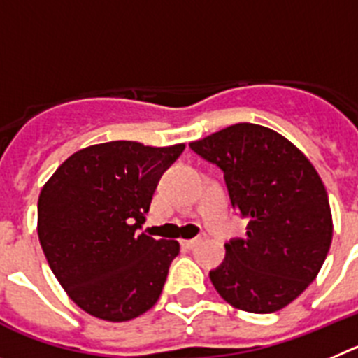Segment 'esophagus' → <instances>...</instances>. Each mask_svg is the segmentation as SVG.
<instances>
[{"instance_id":"esophagus-1","label":"esophagus","mask_w":358,"mask_h":358,"mask_svg":"<svg viewBox=\"0 0 358 358\" xmlns=\"http://www.w3.org/2000/svg\"><path fill=\"white\" fill-rule=\"evenodd\" d=\"M205 239L203 235H199V237H196V239H189V241H182V246L187 248V250H192V248L196 246V244H199L201 241Z\"/></svg>"}]
</instances>
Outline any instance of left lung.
<instances>
[{
	"mask_svg": "<svg viewBox=\"0 0 358 358\" xmlns=\"http://www.w3.org/2000/svg\"><path fill=\"white\" fill-rule=\"evenodd\" d=\"M189 146L221 167L246 237L224 244L210 282L231 307L271 314L315 280L334 235L327 189L310 160L278 131L237 123Z\"/></svg>",
	"mask_w": 358,
	"mask_h": 358,
	"instance_id": "obj_1",
	"label": "left lung"
}]
</instances>
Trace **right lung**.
<instances>
[{
    "instance_id": "1",
    "label": "right lung",
    "mask_w": 358,
    "mask_h": 358,
    "mask_svg": "<svg viewBox=\"0 0 358 358\" xmlns=\"http://www.w3.org/2000/svg\"><path fill=\"white\" fill-rule=\"evenodd\" d=\"M185 144L112 141L76 151L44 183L37 234L51 271L87 314L123 323L160 298L178 241L137 234L160 175Z\"/></svg>"
}]
</instances>
